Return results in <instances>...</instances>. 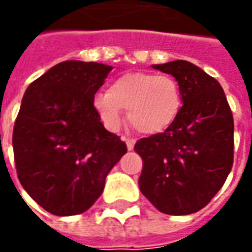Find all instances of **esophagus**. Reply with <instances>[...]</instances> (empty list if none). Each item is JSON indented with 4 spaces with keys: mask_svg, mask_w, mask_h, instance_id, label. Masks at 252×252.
I'll return each instance as SVG.
<instances>
[{
    "mask_svg": "<svg viewBox=\"0 0 252 252\" xmlns=\"http://www.w3.org/2000/svg\"><path fill=\"white\" fill-rule=\"evenodd\" d=\"M123 140L126 142V148H128L129 151H131V150H133V147H135V140H133V139H126V137H124Z\"/></svg>",
    "mask_w": 252,
    "mask_h": 252,
    "instance_id": "1",
    "label": "esophagus"
}]
</instances>
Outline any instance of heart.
Segmentation results:
<instances>
[{
  "instance_id": "obj_1",
  "label": "heart",
  "mask_w": 252,
  "mask_h": 252,
  "mask_svg": "<svg viewBox=\"0 0 252 252\" xmlns=\"http://www.w3.org/2000/svg\"><path fill=\"white\" fill-rule=\"evenodd\" d=\"M182 90L177 79L167 74L133 71L110 83L108 92L94 95L93 106L109 131H117L128 119L137 131L159 135L174 124L182 109Z\"/></svg>"
}]
</instances>
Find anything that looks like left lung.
Masks as SVG:
<instances>
[{
  "label": "left lung",
  "instance_id": "obj_1",
  "mask_svg": "<svg viewBox=\"0 0 252 252\" xmlns=\"http://www.w3.org/2000/svg\"><path fill=\"white\" fill-rule=\"evenodd\" d=\"M182 90V109L169 129L135 144L143 158L139 188L158 211L184 216L221 189L233 163V117L221 85L186 61L153 64Z\"/></svg>",
  "mask_w": 252,
  "mask_h": 252
}]
</instances>
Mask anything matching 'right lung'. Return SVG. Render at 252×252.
Instances as JSON below:
<instances>
[{
	"label": "right lung",
	"instance_id": "add662e5",
	"mask_svg": "<svg viewBox=\"0 0 252 252\" xmlns=\"http://www.w3.org/2000/svg\"><path fill=\"white\" fill-rule=\"evenodd\" d=\"M112 66L66 61L25 90L13 128L20 184L47 212L72 216L102 194L105 178L126 153L93 106Z\"/></svg>",
	"mask_w": 252,
	"mask_h": 252
}]
</instances>
